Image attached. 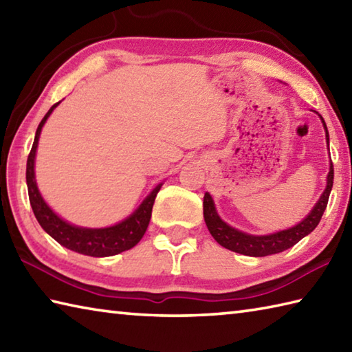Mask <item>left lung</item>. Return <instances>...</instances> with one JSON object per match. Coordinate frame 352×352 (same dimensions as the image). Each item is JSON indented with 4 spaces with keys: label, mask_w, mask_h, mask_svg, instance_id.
<instances>
[{
    "label": "left lung",
    "mask_w": 352,
    "mask_h": 352,
    "mask_svg": "<svg viewBox=\"0 0 352 352\" xmlns=\"http://www.w3.org/2000/svg\"><path fill=\"white\" fill-rule=\"evenodd\" d=\"M323 126H325L327 140L329 143V135H328L325 122H323ZM333 182H334V168L331 162L329 174L327 178V189L322 194L319 201L316 203L313 210L309 212V215L298 226L292 227V229L273 233V235H265V236L247 235V233L239 232L236 229H233V227H230L229 224H226L223 219L218 217L215 206H213V199L208 192H206L204 201H203L204 221H206V226H208L210 235L215 238L217 243L232 252L247 254V256H267V254L280 253L287 249H290V247H293L294 244H298L302 238L307 236L308 233H311L316 227H318L323 212L327 209L328 198L333 189Z\"/></svg>",
    "instance_id": "8db88e82"
}]
</instances>
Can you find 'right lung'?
Masks as SVG:
<instances>
[{"label": "right lung", "mask_w": 352, "mask_h": 352, "mask_svg": "<svg viewBox=\"0 0 352 352\" xmlns=\"http://www.w3.org/2000/svg\"><path fill=\"white\" fill-rule=\"evenodd\" d=\"M58 103H54V105L48 109V113L44 116V119L41 120L36 129V135H34L32 151L29 154V158H27L25 180L34 217H36L41 227H43L53 239H56L60 245H64L73 252L87 254V256H113V254L133 249V247L143 238L144 232L148 229L151 213H153V206L162 184H158L157 188L151 192L146 199L140 204V208L129 218H126L125 221H122L113 227H107V229H82V227L68 224L48 208L43 197H41L36 188V182H34V154H36L41 129H43L47 117L58 107Z\"/></svg>", "instance_id": "obj_1"}]
</instances>
